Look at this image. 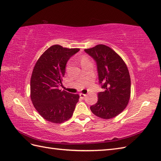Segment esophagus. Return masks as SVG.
<instances>
[{
    "label": "esophagus",
    "instance_id": "obj_1",
    "mask_svg": "<svg viewBox=\"0 0 161 161\" xmlns=\"http://www.w3.org/2000/svg\"><path fill=\"white\" fill-rule=\"evenodd\" d=\"M80 98L84 99L85 97H86L87 95L86 94H80Z\"/></svg>",
    "mask_w": 161,
    "mask_h": 161
}]
</instances>
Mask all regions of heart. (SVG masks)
I'll return each instance as SVG.
<instances>
[{"label": "heart", "instance_id": "obj_1", "mask_svg": "<svg viewBox=\"0 0 161 161\" xmlns=\"http://www.w3.org/2000/svg\"><path fill=\"white\" fill-rule=\"evenodd\" d=\"M80 63L82 65V64H83L85 63H87L88 61H90V60H89V58H87L86 56H81V58L80 59Z\"/></svg>", "mask_w": 161, "mask_h": 161}]
</instances>
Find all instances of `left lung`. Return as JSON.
<instances>
[{"instance_id": "left-lung-1", "label": "left lung", "mask_w": 161, "mask_h": 161, "mask_svg": "<svg viewBox=\"0 0 161 161\" xmlns=\"http://www.w3.org/2000/svg\"><path fill=\"white\" fill-rule=\"evenodd\" d=\"M85 52L96 61L99 84L104 89L98 93V101L90 109L101 119H112L125 109L130 101L131 80L127 67L118 53L105 45Z\"/></svg>"}]
</instances>
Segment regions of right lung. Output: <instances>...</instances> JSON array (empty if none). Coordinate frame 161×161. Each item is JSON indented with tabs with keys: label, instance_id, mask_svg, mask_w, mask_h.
<instances>
[{
	"label": "right lung",
	"instance_id": "right-lung-1",
	"mask_svg": "<svg viewBox=\"0 0 161 161\" xmlns=\"http://www.w3.org/2000/svg\"><path fill=\"white\" fill-rule=\"evenodd\" d=\"M79 50L52 45L34 67L30 81L31 100L38 114L49 122L62 123L73 115L79 95L62 91L58 87L62 85L67 61Z\"/></svg>",
	"mask_w": 161,
	"mask_h": 161
}]
</instances>
